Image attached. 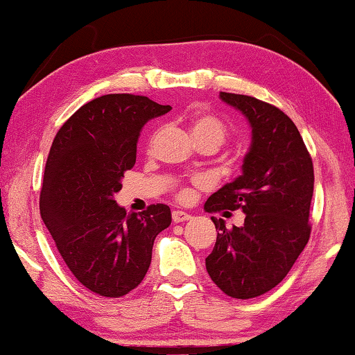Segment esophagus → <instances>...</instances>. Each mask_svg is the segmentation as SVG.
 Instances as JSON below:
<instances>
[{
    "instance_id": "34e87169",
    "label": "esophagus",
    "mask_w": 355,
    "mask_h": 355,
    "mask_svg": "<svg viewBox=\"0 0 355 355\" xmlns=\"http://www.w3.org/2000/svg\"><path fill=\"white\" fill-rule=\"evenodd\" d=\"M192 218V216L189 213L186 211H180V209H175V211L172 213V219L175 224H178V222H184V220H189Z\"/></svg>"
}]
</instances>
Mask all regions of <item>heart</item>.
Here are the masks:
<instances>
[{
	"label": "heart",
	"instance_id": "b5f03b06",
	"mask_svg": "<svg viewBox=\"0 0 355 355\" xmlns=\"http://www.w3.org/2000/svg\"><path fill=\"white\" fill-rule=\"evenodd\" d=\"M191 133L197 144H211L218 148L227 137V127L220 119L211 114H197L191 120ZM180 196L186 197L188 191L182 189Z\"/></svg>",
	"mask_w": 355,
	"mask_h": 355
}]
</instances>
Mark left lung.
Segmentation results:
<instances>
[{
	"label": "left lung",
	"instance_id": "obj_1",
	"mask_svg": "<svg viewBox=\"0 0 355 355\" xmlns=\"http://www.w3.org/2000/svg\"><path fill=\"white\" fill-rule=\"evenodd\" d=\"M219 97L248 119L252 141L241 175L216 191L203 208L241 209L245 218L232 230L211 218L219 233L205 264L227 296L250 299L279 285L309 243L313 163L297 127L279 107L248 95Z\"/></svg>",
	"mask_w": 355,
	"mask_h": 355
}]
</instances>
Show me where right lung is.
<instances>
[{"mask_svg":"<svg viewBox=\"0 0 355 355\" xmlns=\"http://www.w3.org/2000/svg\"><path fill=\"white\" fill-rule=\"evenodd\" d=\"M171 110L141 95H101L81 106L53 141L42 220L71 274L100 296H125L141 284L156 235L172 222L163 203L137 214L114 200L136 163L142 127Z\"/></svg>","mask_w":355,"mask_h":355,"instance_id":"1","label":"right lung"}]
</instances>
